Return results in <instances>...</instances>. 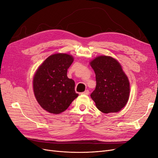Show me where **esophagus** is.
<instances>
[{"label": "esophagus", "mask_w": 158, "mask_h": 158, "mask_svg": "<svg viewBox=\"0 0 158 158\" xmlns=\"http://www.w3.org/2000/svg\"><path fill=\"white\" fill-rule=\"evenodd\" d=\"M82 94H84V95H89V92L88 90H85V92H82Z\"/></svg>", "instance_id": "34e87169"}]
</instances>
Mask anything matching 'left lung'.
I'll return each instance as SVG.
<instances>
[{"instance_id":"obj_1","label":"left lung","mask_w":158,"mask_h":158,"mask_svg":"<svg viewBox=\"0 0 158 158\" xmlns=\"http://www.w3.org/2000/svg\"><path fill=\"white\" fill-rule=\"evenodd\" d=\"M96 79V86L90 96L100 111L118 112L130 96V82L121 64L112 56L101 55L89 62Z\"/></svg>"}]
</instances>
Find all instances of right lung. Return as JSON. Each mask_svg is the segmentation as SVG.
Segmentation results:
<instances>
[{
	"label": "right lung",
	"mask_w": 158,
	"mask_h": 158,
	"mask_svg": "<svg viewBox=\"0 0 158 158\" xmlns=\"http://www.w3.org/2000/svg\"><path fill=\"white\" fill-rule=\"evenodd\" d=\"M74 57L66 53L50 55L38 67L33 78V93L40 106L58 114L66 110L78 96L75 82L67 76Z\"/></svg>",
	"instance_id": "right-lung-1"
}]
</instances>
